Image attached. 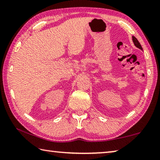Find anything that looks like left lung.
<instances>
[{"mask_svg":"<svg viewBox=\"0 0 160 160\" xmlns=\"http://www.w3.org/2000/svg\"><path fill=\"white\" fill-rule=\"evenodd\" d=\"M132 42H133V43H134V44H135V47H138V48H140V49L142 50V47H141V45H140V42H138V40L135 37H132Z\"/></svg>","mask_w":160,"mask_h":160,"instance_id":"left-lung-1","label":"left lung"}]
</instances>
